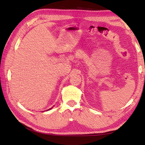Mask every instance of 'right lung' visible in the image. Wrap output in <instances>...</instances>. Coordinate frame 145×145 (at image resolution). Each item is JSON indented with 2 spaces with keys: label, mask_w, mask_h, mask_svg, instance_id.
Returning a JSON list of instances; mask_svg holds the SVG:
<instances>
[{
  "label": "right lung",
  "mask_w": 145,
  "mask_h": 145,
  "mask_svg": "<svg viewBox=\"0 0 145 145\" xmlns=\"http://www.w3.org/2000/svg\"><path fill=\"white\" fill-rule=\"evenodd\" d=\"M52 109V108H50V109H48V110H50V109Z\"/></svg>",
  "instance_id": "1"
}]
</instances>
